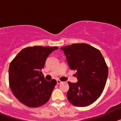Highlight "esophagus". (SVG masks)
I'll return each mask as SVG.
<instances>
[{
	"instance_id": "obj_1",
	"label": "esophagus",
	"mask_w": 121,
	"mask_h": 121,
	"mask_svg": "<svg viewBox=\"0 0 121 121\" xmlns=\"http://www.w3.org/2000/svg\"><path fill=\"white\" fill-rule=\"evenodd\" d=\"M62 83V81H60V80H57V84H60Z\"/></svg>"
}]
</instances>
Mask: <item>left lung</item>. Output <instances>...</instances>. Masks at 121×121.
Instances as JSON below:
<instances>
[{
    "mask_svg": "<svg viewBox=\"0 0 121 121\" xmlns=\"http://www.w3.org/2000/svg\"><path fill=\"white\" fill-rule=\"evenodd\" d=\"M62 49L70 69L77 71L78 79L77 83L68 82L67 99L75 106H88L100 97L106 84L108 68L103 56L98 49L84 43Z\"/></svg>",
    "mask_w": 121,
    "mask_h": 121,
    "instance_id": "8db88e82",
    "label": "left lung"
}]
</instances>
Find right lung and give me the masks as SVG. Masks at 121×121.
<instances>
[{
    "mask_svg": "<svg viewBox=\"0 0 121 121\" xmlns=\"http://www.w3.org/2000/svg\"><path fill=\"white\" fill-rule=\"evenodd\" d=\"M57 47L34 46L22 49L9 67V84L19 101L31 108L46 104L57 84L55 79L46 81L42 69L49 54Z\"/></svg>",
    "mask_w": 121,
    "mask_h": 121,
    "instance_id": "add662e5",
    "label": "right lung"
}]
</instances>
